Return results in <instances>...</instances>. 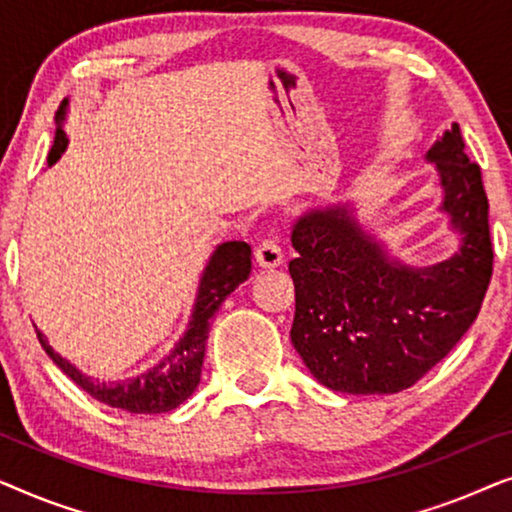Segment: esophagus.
Masks as SVG:
<instances>
[{
  "label": "esophagus",
  "mask_w": 512,
  "mask_h": 512,
  "mask_svg": "<svg viewBox=\"0 0 512 512\" xmlns=\"http://www.w3.org/2000/svg\"><path fill=\"white\" fill-rule=\"evenodd\" d=\"M254 256H256V265L263 270L279 268V265L284 263L282 247H279V242L275 240V237H265L263 242H258Z\"/></svg>",
  "instance_id": "obj_1"
}]
</instances>
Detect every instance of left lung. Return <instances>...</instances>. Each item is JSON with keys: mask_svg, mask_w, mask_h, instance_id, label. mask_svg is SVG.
<instances>
[{"mask_svg": "<svg viewBox=\"0 0 512 512\" xmlns=\"http://www.w3.org/2000/svg\"><path fill=\"white\" fill-rule=\"evenodd\" d=\"M459 235L445 261L415 268L361 226L354 202L307 209L293 221L296 286L291 342L310 373L342 394H396L450 354L478 317L489 279V202L480 167L454 123L426 151Z\"/></svg>", "mask_w": 512, "mask_h": 512, "instance_id": "8db88e82", "label": "left lung"}]
</instances>
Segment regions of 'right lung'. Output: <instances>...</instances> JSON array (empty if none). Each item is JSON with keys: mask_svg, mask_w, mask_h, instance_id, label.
Returning a JSON list of instances; mask_svg holds the SVG:
<instances>
[{"mask_svg": "<svg viewBox=\"0 0 512 512\" xmlns=\"http://www.w3.org/2000/svg\"><path fill=\"white\" fill-rule=\"evenodd\" d=\"M69 102L58 109L55 116V139L51 151H48V167L58 163L62 153L67 151L69 137L65 132ZM251 272V247L247 242H223L212 251L209 261L200 275L198 293H195V303L191 310V319L177 345L165 354L156 366H151L144 373L135 377H125L116 382L95 380L86 373H81L74 363L55 352L48 345L46 335L37 331V338L44 347V352L51 356L55 366L62 373L79 384L83 391L97 401L118 408L125 412H135V415H158V412H170L179 408L188 396L198 389L202 359H205V347L209 338V328H212L214 314L219 312L223 300L240 286Z\"/></svg>", "mask_w": 512, "mask_h": 512, "instance_id": "1", "label": "right lung"}]
</instances>
